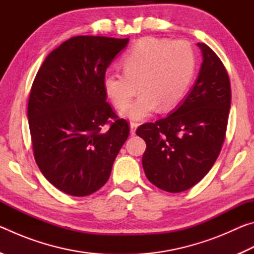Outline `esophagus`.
I'll return each instance as SVG.
<instances>
[{
	"label": "esophagus",
	"instance_id": "1",
	"mask_svg": "<svg viewBox=\"0 0 254 254\" xmlns=\"http://www.w3.org/2000/svg\"><path fill=\"white\" fill-rule=\"evenodd\" d=\"M137 127H139V124H137V123H134V122L130 123V133L132 135L135 134V130H136Z\"/></svg>",
	"mask_w": 254,
	"mask_h": 254
}]
</instances>
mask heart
<instances>
[{
  "instance_id": "b5f03b06",
  "label": "heart",
  "mask_w": 254,
  "mask_h": 254,
  "mask_svg": "<svg viewBox=\"0 0 254 254\" xmlns=\"http://www.w3.org/2000/svg\"><path fill=\"white\" fill-rule=\"evenodd\" d=\"M123 72L109 68L103 88L115 109H126L139 85L141 95L123 112V117L141 121L159 106L168 111L186 95L195 75L196 58L186 41L156 37L140 39L122 58Z\"/></svg>"
}]
</instances>
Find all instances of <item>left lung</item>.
<instances>
[{
	"label": "left lung",
	"instance_id": "8db88e82",
	"mask_svg": "<svg viewBox=\"0 0 254 254\" xmlns=\"http://www.w3.org/2000/svg\"><path fill=\"white\" fill-rule=\"evenodd\" d=\"M198 77L191 91L168 117L137 127L147 143L142 157L150 183L180 192L199 183L216 161L225 139L231 85L224 65L205 44Z\"/></svg>",
	"mask_w": 254,
	"mask_h": 254
}]
</instances>
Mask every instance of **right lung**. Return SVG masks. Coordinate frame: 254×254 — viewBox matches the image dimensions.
Returning <instances> with one entry per match:
<instances>
[{"instance_id": "obj_1", "label": "right lung", "mask_w": 254, "mask_h": 254, "mask_svg": "<svg viewBox=\"0 0 254 254\" xmlns=\"http://www.w3.org/2000/svg\"><path fill=\"white\" fill-rule=\"evenodd\" d=\"M127 42L72 37L47 56L33 80L28 119L34 159L68 195L87 196L104 186L130 133L103 88L107 67Z\"/></svg>"}]
</instances>
